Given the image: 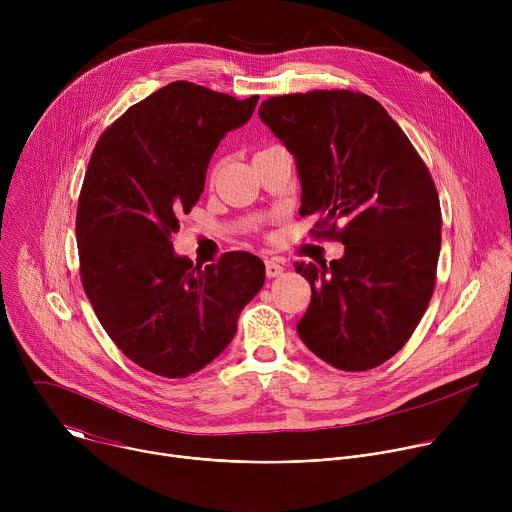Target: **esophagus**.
<instances>
[{
	"mask_svg": "<svg viewBox=\"0 0 512 512\" xmlns=\"http://www.w3.org/2000/svg\"><path fill=\"white\" fill-rule=\"evenodd\" d=\"M283 263L279 261V259H269V261H265V273H267V277H279L281 273H283Z\"/></svg>",
	"mask_w": 512,
	"mask_h": 512,
	"instance_id": "obj_1",
	"label": "esophagus"
}]
</instances>
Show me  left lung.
<instances>
[{
  "label": "left lung",
  "instance_id": "left-lung-1",
  "mask_svg": "<svg viewBox=\"0 0 512 512\" xmlns=\"http://www.w3.org/2000/svg\"><path fill=\"white\" fill-rule=\"evenodd\" d=\"M259 117L296 160L300 214H318L316 235L344 245L330 265L296 263L312 287L298 334L334 369H375L411 338L433 294L442 247L433 180L403 129L362 93L271 97Z\"/></svg>",
  "mask_w": 512,
  "mask_h": 512
}]
</instances>
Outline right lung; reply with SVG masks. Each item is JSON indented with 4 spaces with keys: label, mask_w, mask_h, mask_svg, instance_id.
<instances>
[{
    "label": "right lung",
    "mask_w": 512,
    "mask_h": 512,
    "mask_svg": "<svg viewBox=\"0 0 512 512\" xmlns=\"http://www.w3.org/2000/svg\"><path fill=\"white\" fill-rule=\"evenodd\" d=\"M257 101L176 81L129 107L95 145L77 208L83 287L109 338L154 375L204 369L265 283L251 253L200 269L170 241L204 192L218 143Z\"/></svg>",
    "instance_id": "obj_1"
}]
</instances>
